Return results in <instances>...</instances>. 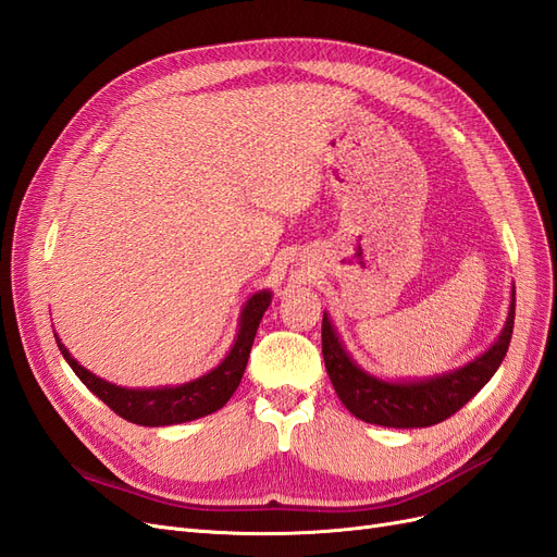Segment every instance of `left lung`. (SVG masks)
I'll list each match as a JSON object with an SVG mask.
<instances>
[{
	"label": "left lung",
	"mask_w": 557,
	"mask_h": 557,
	"mask_svg": "<svg viewBox=\"0 0 557 557\" xmlns=\"http://www.w3.org/2000/svg\"><path fill=\"white\" fill-rule=\"evenodd\" d=\"M516 315V290L497 342L476 360L442 376L423 381H383L350 360L332 320L323 313V358L330 381L344 407L364 423L383 428H430L460 411L493 379L507 356Z\"/></svg>",
	"instance_id": "8db88e82"
}]
</instances>
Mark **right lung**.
<instances>
[{"mask_svg":"<svg viewBox=\"0 0 557 557\" xmlns=\"http://www.w3.org/2000/svg\"><path fill=\"white\" fill-rule=\"evenodd\" d=\"M272 305V293L260 290L252 295L242 311V323L237 339H234L225 360L211 369L209 374L199 376L190 383L172 385V387H121L113 385L104 379L95 376L86 367H81L72 352L64 348V344L58 339V348L74 369V374L86 383L90 393H95L102 399L111 411H115L121 418L129 420V423L146 425V428H160V425H178L188 423V420L209 416L218 409H223L227 399L237 391L242 376L246 372V362L252 348V339L260 320Z\"/></svg>","mask_w":557,"mask_h":557,"instance_id":"right-lung-1","label":"right lung"}]
</instances>
